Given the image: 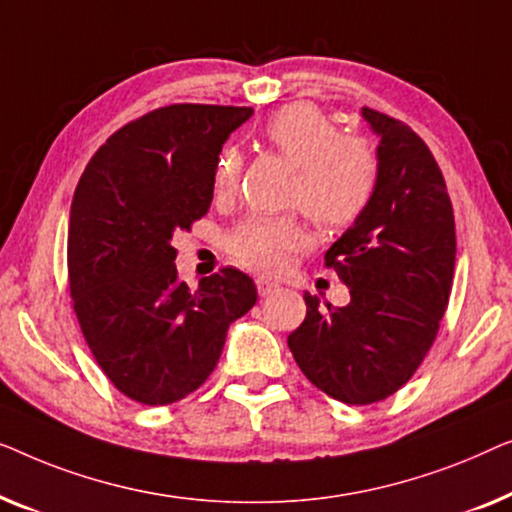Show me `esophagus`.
Instances as JSON below:
<instances>
[{
	"label": "esophagus",
	"mask_w": 512,
	"mask_h": 512,
	"mask_svg": "<svg viewBox=\"0 0 512 512\" xmlns=\"http://www.w3.org/2000/svg\"><path fill=\"white\" fill-rule=\"evenodd\" d=\"M276 290H278L276 283H271V280H266V278H257L259 297H269V294H273Z\"/></svg>",
	"instance_id": "esophagus-1"
}]
</instances>
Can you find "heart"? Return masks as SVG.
<instances>
[{"instance_id":"obj_1","label":"heart","mask_w":512,"mask_h":512,"mask_svg":"<svg viewBox=\"0 0 512 512\" xmlns=\"http://www.w3.org/2000/svg\"><path fill=\"white\" fill-rule=\"evenodd\" d=\"M264 141L297 167L292 204L327 229H345L369 211L380 183V155L371 139L341 134L325 111L290 104L264 122ZM243 157L222 148L213 167V192L232 197L239 187ZM308 234L297 215H253L227 234V253L250 271L276 273L306 246Z\"/></svg>"}]
</instances>
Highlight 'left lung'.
<instances>
[{
  "label": "left lung",
  "instance_id": "obj_1",
  "mask_svg": "<svg viewBox=\"0 0 512 512\" xmlns=\"http://www.w3.org/2000/svg\"><path fill=\"white\" fill-rule=\"evenodd\" d=\"M380 136L369 211L325 253L348 306L320 308L287 336L299 369L331 399L369 406L399 392L436 341L455 273V213L441 167L406 122L364 106Z\"/></svg>",
  "mask_w": 512,
  "mask_h": 512
}]
</instances>
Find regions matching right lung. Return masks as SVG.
I'll list each match as a JSON object with an SVG mask.
<instances>
[{"instance_id":"1","label":"right lung","mask_w":512,"mask_h":512,"mask_svg":"<svg viewBox=\"0 0 512 512\" xmlns=\"http://www.w3.org/2000/svg\"><path fill=\"white\" fill-rule=\"evenodd\" d=\"M250 115L248 106H162L111 134L76 185L67 236L74 313L99 369L143 406L197 390L229 325L257 301L255 283L234 266L190 290L171 246L208 213L222 143Z\"/></svg>"}]
</instances>
